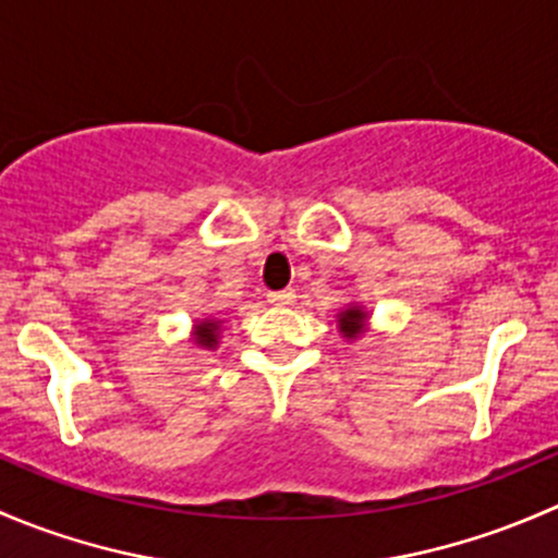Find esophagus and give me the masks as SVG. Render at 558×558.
Here are the masks:
<instances>
[{"instance_id": "esophagus-1", "label": "esophagus", "mask_w": 558, "mask_h": 558, "mask_svg": "<svg viewBox=\"0 0 558 558\" xmlns=\"http://www.w3.org/2000/svg\"><path fill=\"white\" fill-rule=\"evenodd\" d=\"M269 305H294L296 291L294 289H283V291H269L267 294Z\"/></svg>"}]
</instances>
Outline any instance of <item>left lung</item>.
<instances>
[{
    "instance_id": "obj_1",
    "label": "left lung",
    "mask_w": 558,
    "mask_h": 558,
    "mask_svg": "<svg viewBox=\"0 0 558 558\" xmlns=\"http://www.w3.org/2000/svg\"><path fill=\"white\" fill-rule=\"evenodd\" d=\"M364 324H367V313H364L359 305L345 307V311L337 315V326H340V331L348 337V340H356V337L364 331Z\"/></svg>"
}]
</instances>
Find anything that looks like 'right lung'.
Masks as SVG:
<instances>
[{"label":"right lung","mask_w":558,"mask_h":558,"mask_svg":"<svg viewBox=\"0 0 558 558\" xmlns=\"http://www.w3.org/2000/svg\"><path fill=\"white\" fill-rule=\"evenodd\" d=\"M196 345L202 348L218 345V320H199V324H196Z\"/></svg>","instance_id":"right-lung-1"}]
</instances>
